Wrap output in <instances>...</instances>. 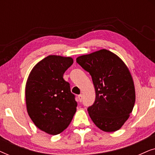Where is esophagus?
Returning <instances> with one entry per match:
<instances>
[{
    "label": "esophagus",
    "instance_id": "esophagus-1",
    "mask_svg": "<svg viewBox=\"0 0 155 155\" xmlns=\"http://www.w3.org/2000/svg\"><path fill=\"white\" fill-rule=\"evenodd\" d=\"M78 100H79L80 102H81L82 100V94H79V95H78Z\"/></svg>",
    "mask_w": 155,
    "mask_h": 155
}]
</instances>
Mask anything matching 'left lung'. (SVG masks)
<instances>
[{"instance_id": "1", "label": "left lung", "mask_w": 155, "mask_h": 155, "mask_svg": "<svg viewBox=\"0 0 155 155\" xmlns=\"http://www.w3.org/2000/svg\"><path fill=\"white\" fill-rule=\"evenodd\" d=\"M76 61L92 76L96 98L87 108L94 124L105 132L121 128L135 101L133 80L119 57L107 49L78 57Z\"/></svg>"}]
</instances>
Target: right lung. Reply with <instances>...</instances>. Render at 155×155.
<instances>
[{
    "label": "right lung",
    "mask_w": 155,
    "mask_h": 155,
    "mask_svg": "<svg viewBox=\"0 0 155 155\" xmlns=\"http://www.w3.org/2000/svg\"><path fill=\"white\" fill-rule=\"evenodd\" d=\"M73 63L71 57L51 55L29 74L25 87L27 110L40 130L50 135L63 132L71 124L78 104L63 74Z\"/></svg>",
    "instance_id": "obj_1"
}]
</instances>
